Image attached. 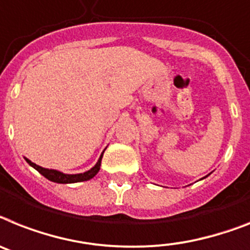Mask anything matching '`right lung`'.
Masks as SVG:
<instances>
[{
  "instance_id": "obj_1",
  "label": "right lung",
  "mask_w": 250,
  "mask_h": 250,
  "mask_svg": "<svg viewBox=\"0 0 250 250\" xmlns=\"http://www.w3.org/2000/svg\"><path fill=\"white\" fill-rule=\"evenodd\" d=\"M103 154H104V151H103ZM103 154L100 155L99 160H98V163L95 164V167H93L90 170L81 174H64V173H61V171L58 170H53V169H45V167H39V165L31 163V161L28 160V159H25V160L28 161V164L30 165V167H34L35 170L39 171L43 177H45L48 180H50V182L66 184V183H77V182H85V180H89L91 179V178L95 177L96 174H98V171L100 170Z\"/></svg>"
}]
</instances>
